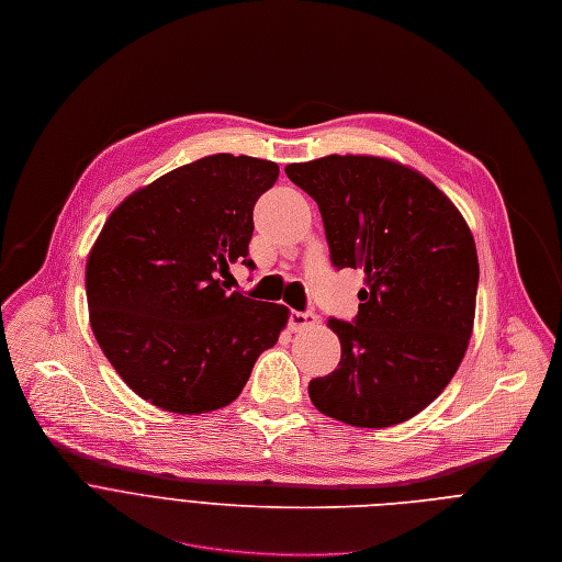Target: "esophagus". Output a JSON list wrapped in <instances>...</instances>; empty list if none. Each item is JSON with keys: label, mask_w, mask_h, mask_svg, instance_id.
I'll return each mask as SVG.
<instances>
[{"label": "esophagus", "mask_w": 562, "mask_h": 562, "mask_svg": "<svg viewBox=\"0 0 562 562\" xmlns=\"http://www.w3.org/2000/svg\"><path fill=\"white\" fill-rule=\"evenodd\" d=\"M316 321H318V316L312 314V312H292L288 325H290L292 331H301L305 327H312Z\"/></svg>", "instance_id": "1"}]
</instances>
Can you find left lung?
<instances>
[{"instance_id": "1", "label": "left lung", "mask_w": 562, "mask_h": 562, "mask_svg": "<svg viewBox=\"0 0 562 562\" xmlns=\"http://www.w3.org/2000/svg\"><path fill=\"white\" fill-rule=\"evenodd\" d=\"M285 175L316 201L334 268L366 272L355 323L327 321L341 361L310 381V398L355 427L398 425L447 387L468 352L479 290L468 221L394 159L327 155Z\"/></svg>"}]
</instances>
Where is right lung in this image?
Returning a JSON list of instances; mask_svg holds the SVG:
<instances>
[{
  "label": "right lung",
  "mask_w": 562,
  "mask_h": 562,
  "mask_svg": "<svg viewBox=\"0 0 562 562\" xmlns=\"http://www.w3.org/2000/svg\"><path fill=\"white\" fill-rule=\"evenodd\" d=\"M268 159L218 153L128 194L86 261L94 339L124 383L175 414L233 403L290 310L226 292L221 277L248 259L252 210L274 186Z\"/></svg>",
  "instance_id": "add662e5"
}]
</instances>
